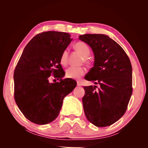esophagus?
I'll list each match as a JSON object with an SVG mask.
<instances>
[{"label": "esophagus", "mask_w": 148, "mask_h": 148, "mask_svg": "<svg viewBox=\"0 0 148 148\" xmlns=\"http://www.w3.org/2000/svg\"><path fill=\"white\" fill-rule=\"evenodd\" d=\"M77 86H82V83L81 82H77Z\"/></svg>", "instance_id": "esophagus-1"}]
</instances>
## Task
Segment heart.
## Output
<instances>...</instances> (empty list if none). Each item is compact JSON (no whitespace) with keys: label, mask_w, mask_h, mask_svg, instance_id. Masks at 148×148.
<instances>
[{"label":"heart","mask_w":148,"mask_h":148,"mask_svg":"<svg viewBox=\"0 0 148 148\" xmlns=\"http://www.w3.org/2000/svg\"><path fill=\"white\" fill-rule=\"evenodd\" d=\"M76 50L79 52L84 56V62L88 61V57L90 54V49L86 44L83 42H78L75 44ZM69 51L67 49L62 52L60 58V64L62 65H66L68 64ZM86 73V69L82 66H71L66 70L65 75L66 78L74 79H78Z\"/></svg>","instance_id":"1"}]
</instances>
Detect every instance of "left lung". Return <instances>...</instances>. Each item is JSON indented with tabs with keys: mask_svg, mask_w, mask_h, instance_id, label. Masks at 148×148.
<instances>
[{
	"mask_svg": "<svg viewBox=\"0 0 148 148\" xmlns=\"http://www.w3.org/2000/svg\"><path fill=\"white\" fill-rule=\"evenodd\" d=\"M79 39L90 46L95 56L94 66L85 76L97 86H84L82 99L84 114L97 127L110 126L126 112L132 95V67L126 52L108 36L80 35Z\"/></svg>",
	"mask_w": 148,
	"mask_h": 148,
	"instance_id": "left-lung-1",
	"label": "left lung"
}]
</instances>
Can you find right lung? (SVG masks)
<instances>
[{"label":"right lung","instance_id":"1","mask_svg":"<svg viewBox=\"0 0 148 148\" xmlns=\"http://www.w3.org/2000/svg\"><path fill=\"white\" fill-rule=\"evenodd\" d=\"M67 33L38 34L25 47L13 74L14 98L19 109L31 122L46 125L59 115L64 97L77 82L62 79L65 72L60 58L72 39ZM51 75L60 82L50 84Z\"/></svg>","mask_w":148,"mask_h":148}]
</instances>
